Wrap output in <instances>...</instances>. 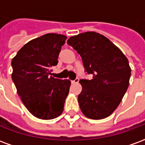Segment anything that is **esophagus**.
<instances>
[{
  "label": "esophagus",
  "instance_id": "34e87169",
  "mask_svg": "<svg viewBox=\"0 0 145 145\" xmlns=\"http://www.w3.org/2000/svg\"><path fill=\"white\" fill-rule=\"evenodd\" d=\"M78 82H79V79L77 78H75L74 80L71 81V83H72V84H76V83H78Z\"/></svg>",
  "mask_w": 145,
  "mask_h": 145
}]
</instances>
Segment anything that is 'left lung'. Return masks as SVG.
I'll list each match as a JSON object with an SVG mask.
<instances>
[{
  "mask_svg": "<svg viewBox=\"0 0 145 145\" xmlns=\"http://www.w3.org/2000/svg\"><path fill=\"white\" fill-rule=\"evenodd\" d=\"M67 44L82 57L85 71L92 79H82L78 103L83 114L92 120L111 115L127 90L131 69L127 57L109 39L87 32L71 36Z\"/></svg>",
  "mask_w": 145,
  "mask_h": 145,
  "instance_id": "obj_1",
  "label": "left lung"
}]
</instances>
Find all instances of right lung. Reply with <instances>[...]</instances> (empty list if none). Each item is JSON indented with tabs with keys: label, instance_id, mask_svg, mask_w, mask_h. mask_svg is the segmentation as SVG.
Here are the masks:
<instances>
[{
	"label": "right lung",
	"instance_id": "right-lung-1",
	"mask_svg": "<svg viewBox=\"0 0 145 145\" xmlns=\"http://www.w3.org/2000/svg\"><path fill=\"white\" fill-rule=\"evenodd\" d=\"M67 36L48 33L22 47L12 59L11 78L22 103L34 116L52 120L63 112L71 81L50 77Z\"/></svg>",
	"mask_w": 145,
	"mask_h": 145
}]
</instances>
